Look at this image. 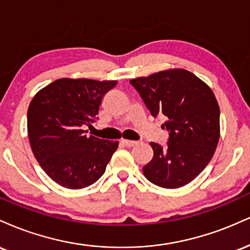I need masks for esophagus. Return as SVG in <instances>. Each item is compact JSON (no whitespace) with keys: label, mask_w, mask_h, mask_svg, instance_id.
<instances>
[{"label":"esophagus","mask_w":250,"mask_h":250,"mask_svg":"<svg viewBox=\"0 0 250 250\" xmlns=\"http://www.w3.org/2000/svg\"><path fill=\"white\" fill-rule=\"evenodd\" d=\"M122 143L124 144L125 146H127V147H132V146L137 145L138 142H134V140H127V139H123Z\"/></svg>","instance_id":"1"}]
</instances>
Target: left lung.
I'll return each instance as SVG.
<instances>
[{
    "label": "left lung",
    "mask_w": 250,
    "mask_h": 250,
    "mask_svg": "<svg viewBox=\"0 0 250 250\" xmlns=\"http://www.w3.org/2000/svg\"><path fill=\"white\" fill-rule=\"evenodd\" d=\"M130 83L149 113L163 114L168 132L165 146L151 143L153 158L143 167L145 177L164 188L190 183L208 165L220 138V108L213 91L184 69L160 71Z\"/></svg>",
    "instance_id": "left-lung-1"
}]
</instances>
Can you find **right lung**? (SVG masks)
<instances>
[{
  "instance_id": "add662e5",
  "label": "right lung",
  "mask_w": 250,
  "mask_h": 250,
  "mask_svg": "<svg viewBox=\"0 0 250 250\" xmlns=\"http://www.w3.org/2000/svg\"><path fill=\"white\" fill-rule=\"evenodd\" d=\"M116 81L62 78L32 98L28 108V134L35 158L52 180L81 189L104 174L118 142L89 136L103 98Z\"/></svg>"
}]
</instances>
